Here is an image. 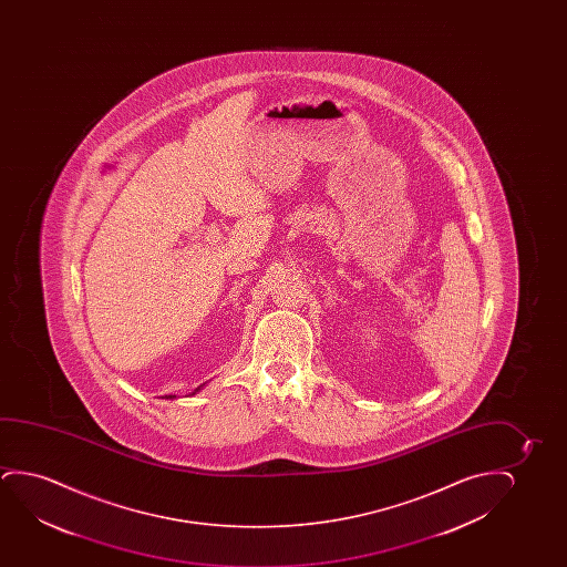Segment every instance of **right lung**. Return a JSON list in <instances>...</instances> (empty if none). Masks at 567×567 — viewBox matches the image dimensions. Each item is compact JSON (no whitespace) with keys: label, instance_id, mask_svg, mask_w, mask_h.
I'll return each instance as SVG.
<instances>
[{"label":"right lung","instance_id":"obj_1","mask_svg":"<svg viewBox=\"0 0 567 567\" xmlns=\"http://www.w3.org/2000/svg\"><path fill=\"white\" fill-rule=\"evenodd\" d=\"M203 388H205V383H203V385H199V388H195L194 391L189 393V396L197 395V393H199V391H202ZM166 399H176V395H166Z\"/></svg>","mask_w":567,"mask_h":567}]
</instances>
